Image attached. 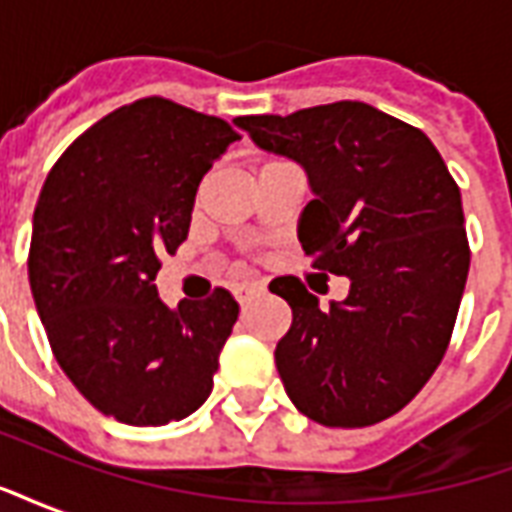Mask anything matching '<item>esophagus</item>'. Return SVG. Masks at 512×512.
<instances>
[{"instance_id": "obj_1", "label": "esophagus", "mask_w": 512, "mask_h": 512, "mask_svg": "<svg viewBox=\"0 0 512 512\" xmlns=\"http://www.w3.org/2000/svg\"><path fill=\"white\" fill-rule=\"evenodd\" d=\"M257 293H263V285H257V282H244V285H235L233 288V296L241 304H246L249 299H255Z\"/></svg>"}]
</instances>
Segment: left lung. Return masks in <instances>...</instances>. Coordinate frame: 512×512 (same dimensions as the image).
<instances>
[{
    "label": "left lung",
    "instance_id": "1",
    "mask_svg": "<svg viewBox=\"0 0 512 512\" xmlns=\"http://www.w3.org/2000/svg\"><path fill=\"white\" fill-rule=\"evenodd\" d=\"M260 150L301 164L312 197L299 241L348 277L321 310L296 277L271 290L293 323L274 359L285 392L326 428H365L411 403L450 345L469 274L461 191L419 128L362 101L238 117Z\"/></svg>",
    "mask_w": 512,
    "mask_h": 512
}]
</instances>
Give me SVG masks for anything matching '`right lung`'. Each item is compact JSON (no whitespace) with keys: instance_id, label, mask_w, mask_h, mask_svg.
Listing matches in <instances>:
<instances>
[{"instance_id":"obj_1","label":"right lung","mask_w":512,"mask_h":512,"mask_svg":"<svg viewBox=\"0 0 512 512\" xmlns=\"http://www.w3.org/2000/svg\"><path fill=\"white\" fill-rule=\"evenodd\" d=\"M238 134L142 98L73 142L40 189L29 285L57 362L98 411L167 425L208 400L238 304L224 288L167 307L158 257L189 235L202 175Z\"/></svg>"}]
</instances>
